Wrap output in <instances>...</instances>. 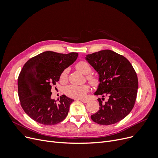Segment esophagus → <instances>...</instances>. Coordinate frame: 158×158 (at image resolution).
<instances>
[{
  "mask_svg": "<svg viewBox=\"0 0 158 158\" xmlns=\"http://www.w3.org/2000/svg\"><path fill=\"white\" fill-rule=\"evenodd\" d=\"M81 102H82L83 103H88L89 101L87 99H80Z\"/></svg>",
  "mask_w": 158,
  "mask_h": 158,
  "instance_id": "1",
  "label": "esophagus"
}]
</instances>
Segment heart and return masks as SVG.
Instances as JSON below:
<instances>
[{
  "label": "heart",
  "mask_w": 158,
  "mask_h": 158,
  "mask_svg": "<svg viewBox=\"0 0 158 158\" xmlns=\"http://www.w3.org/2000/svg\"><path fill=\"white\" fill-rule=\"evenodd\" d=\"M76 69L79 70L84 74H88L87 76V79L89 81V82L93 85H96L98 84V78L93 75H89V74L92 72V68L90 65L85 61H80L76 65ZM67 73L68 70H64L60 75V81L61 82H66L67 79ZM88 91V87L86 85H77L71 84L68 85L64 89V92L66 95H67L69 97L73 98H77L81 99L85 97V94Z\"/></svg>",
  "instance_id": "heart-1"
}]
</instances>
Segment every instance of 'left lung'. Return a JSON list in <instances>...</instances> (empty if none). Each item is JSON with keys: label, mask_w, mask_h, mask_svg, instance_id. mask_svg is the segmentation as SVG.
Instances as JSON below:
<instances>
[{"label": "left lung", "mask_w": 158, "mask_h": 158, "mask_svg": "<svg viewBox=\"0 0 158 158\" xmlns=\"http://www.w3.org/2000/svg\"><path fill=\"white\" fill-rule=\"evenodd\" d=\"M85 58L99 75L94 94L102 96L98 99L99 109L91 118L102 125L119 122L130 113L136 102L138 82L135 69L125 56L111 50L99 51ZM104 97L108 99L103 102Z\"/></svg>", "instance_id": "obj_1"}]
</instances>
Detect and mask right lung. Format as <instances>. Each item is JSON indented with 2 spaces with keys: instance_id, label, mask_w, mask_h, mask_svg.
<instances>
[{
  "instance_id": "add662e5",
  "label": "right lung",
  "mask_w": 158,
  "mask_h": 158,
  "mask_svg": "<svg viewBox=\"0 0 158 158\" xmlns=\"http://www.w3.org/2000/svg\"><path fill=\"white\" fill-rule=\"evenodd\" d=\"M78 56L74 52L63 54L47 51L32 57L23 65L18 79V96L23 111L33 120L54 125L67 116L74 99L63 95L57 102L51 98V90Z\"/></svg>"
}]
</instances>
